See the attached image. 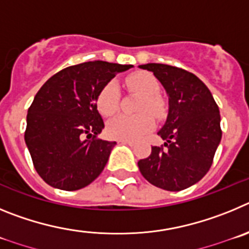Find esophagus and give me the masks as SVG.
<instances>
[{"instance_id": "34e87169", "label": "esophagus", "mask_w": 249, "mask_h": 249, "mask_svg": "<svg viewBox=\"0 0 249 249\" xmlns=\"http://www.w3.org/2000/svg\"><path fill=\"white\" fill-rule=\"evenodd\" d=\"M119 142H122V144H127L130 145V146H133L134 145L133 141H127V140H119Z\"/></svg>"}]
</instances>
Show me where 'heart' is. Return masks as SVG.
Instances as JSON below:
<instances>
[{"label":"heart","mask_w":249,"mask_h":249,"mask_svg":"<svg viewBox=\"0 0 249 249\" xmlns=\"http://www.w3.org/2000/svg\"><path fill=\"white\" fill-rule=\"evenodd\" d=\"M125 83L130 91L141 95L138 105V113L141 114L135 116H116L109 122L107 133L111 139L116 140L136 141L144 138L155 126V122L149 115L150 113L156 118L163 115V103L159 97L160 84L154 75L145 71L129 75ZM119 87L116 82L111 80L100 90L97 98V107L103 115L110 116L119 108Z\"/></svg>","instance_id":"heart-1"}]
</instances>
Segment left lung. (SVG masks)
<instances>
[{"mask_svg":"<svg viewBox=\"0 0 249 249\" xmlns=\"http://www.w3.org/2000/svg\"><path fill=\"white\" fill-rule=\"evenodd\" d=\"M154 73L169 97V114L158 135L163 146H152L138 162L141 175L156 187L181 191L208 172L222 138L219 109L205 83L178 67L139 66Z\"/></svg>","mask_w":249,"mask_h":249,"instance_id":"8db88e82","label":"left lung"}]
</instances>
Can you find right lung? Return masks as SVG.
Here are the masks:
<instances>
[{
    "instance_id": "1",
    "label": "right lung",
    "mask_w": 249,
    "mask_h": 249,
    "mask_svg": "<svg viewBox=\"0 0 249 249\" xmlns=\"http://www.w3.org/2000/svg\"><path fill=\"white\" fill-rule=\"evenodd\" d=\"M131 67L103 60L71 66L36 94L24 141L36 171L49 186L75 191L102 174L116 142L97 138L104 129L97 98L116 73Z\"/></svg>"
}]
</instances>
